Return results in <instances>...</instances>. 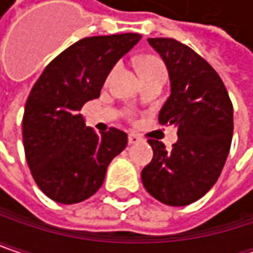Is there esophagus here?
I'll list each match as a JSON object with an SVG mask.
<instances>
[{
	"label": "esophagus",
	"mask_w": 253,
	"mask_h": 253,
	"mask_svg": "<svg viewBox=\"0 0 253 253\" xmlns=\"http://www.w3.org/2000/svg\"><path fill=\"white\" fill-rule=\"evenodd\" d=\"M138 141H141V137L136 133H130L128 134V144H137Z\"/></svg>",
	"instance_id": "obj_1"
}]
</instances>
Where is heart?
I'll return each mask as SVG.
<instances>
[{
  "mask_svg": "<svg viewBox=\"0 0 253 253\" xmlns=\"http://www.w3.org/2000/svg\"><path fill=\"white\" fill-rule=\"evenodd\" d=\"M116 71V68L112 71V73ZM138 71L141 73V76L144 78V76H163V78H166V66H164V63L160 61L159 58H156V56H143V58H140V61H138Z\"/></svg>",
  "mask_w": 253,
  "mask_h": 253,
  "instance_id": "obj_1",
  "label": "heart"
}]
</instances>
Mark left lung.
Segmentation results:
<instances>
[{"label": "left lung", "mask_w": 253, "mask_h": 253, "mask_svg": "<svg viewBox=\"0 0 253 253\" xmlns=\"http://www.w3.org/2000/svg\"><path fill=\"white\" fill-rule=\"evenodd\" d=\"M166 63L171 94L161 107V125L178 127L171 150L150 138L153 160L141 171L150 195L171 207L200 200L224 169L234 133V107L215 69L197 52L172 38H148Z\"/></svg>", "instance_id": "left-lung-1"}]
</instances>
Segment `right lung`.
I'll return each instance as SVG.
<instances>
[{"mask_svg":"<svg viewBox=\"0 0 253 253\" xmlns=\"http://www.w3.org/2000/svg\"><path fill=\"white\" fill-rule=\"evenodd\" d=\"M140 34L89 37L59 53L28 96L22 140L25 159L41 191L61 204L87 200L105 180L110 161L127 146L125 131L97 134L79 113L100 96L106 78Z\"/></svg>","mask_w":253,"mask_h":253,"instance_id":"1","label":"right lung"}]
</instances>
